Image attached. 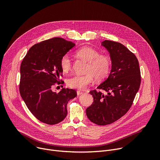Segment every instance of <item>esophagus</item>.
<instances>
[{"label": "esophagus", "mask_w": 160, "mask_h": 160, "mask_svg": "<svg viewBox=\"0 0 160 160\" xmlns=\"http://www.w3.org/2000/svg\"><path fill=\"white\" fill-rule=\"evenodd\" d=\"M77 95H80L83 94V92L80 91H77Z\"/></svg>", "instance_id": "34e87169"}]
</instances>
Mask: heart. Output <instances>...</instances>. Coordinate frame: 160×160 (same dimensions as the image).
I'll use <instances>...</instances> for the list:
<instances>
[{
  "mask_svg": "<svg viewBox=\"0 0 160 160\" xmlns=\"http://www.w3.org/2000/svg\"><path fill=\"white\" fill-rule=\"evenodd\" d=\"M77 56L88 62L84 75H74L67 80V84L69 88L84 89L87 86L93 82V78L97 80L104 79L110 72L111 62L106 56L100 55L97 50L83 47L77 51ZM60 66L64 72H67L71 68L72 62L68 55H64L60 60Z\"/></svg>",
  "mask_w": 160,
  "mask_h": 160,
  "instance_id": "obj_1",
  "label": "heart"
}]
</instances>
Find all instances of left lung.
I'll list each match as a JSON object with an SVG mask.
<instances>
[{"label":"left lung","mask_w":160,"mask_h":160,"mask_svg":"<svg viewBox=\"0 0 160 160\" xmlns=\"http://www.w3.org/2000/svg\"><path fill=\"white\" fill-rule=\"evenodd\" d=\"M110 53L112 69L108 78L89 93L93 102L86 109L88 119L98 125L110 124L127 113L139 89L141 72L136 56L122 44L110 40L101 43Z\"/></svg>","instance_id":"8db88e82"}]
</instances>
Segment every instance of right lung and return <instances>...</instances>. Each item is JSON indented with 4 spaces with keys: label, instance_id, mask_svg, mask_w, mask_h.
I'll return each mask as SVG.
<instances>
[{
    "label": "right lung",
    "instance_id": "right-lung-1",
    "mask_svg": "<svg viewBox=\"0 0 160 160\" xmlns=\"http://www.w3.org/2000/svg\"><path fill=\"white\" fill-rule=\"evenodd\" d=\"M74 46L61 38L49 39L32 46L21 63V96L30 112L47 124L62 121L67 114V103L77 95L72 89L63 88L59 93L52 90L63 72L62 57Z\"/></svg>",
    "mask_w": 160,
    "mask_h": 160
}]
</instances>
